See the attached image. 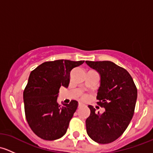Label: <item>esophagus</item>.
I'll use <instances>...</instances> for the list:
<instances>
[{
    "label": "esophagus",
    "instance_id": "34e87169",
    "mask_svg": "<svg viewBox=\"0 0 153 153\" xmlns=\"http://www.w3.org/2000/svg\"><path fill=\"white\" fill-rule=\"evenodd\" d=\"M83 106V104H81V103H79V104H78V107H81V106Z\"/></svg>",
    "mask_w": 153,
    "mask_h": 153
}]
</instances>
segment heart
Masks as SVG:
<instances>
[{
    "label": "heart",
    "mask_w": 153,
    "mask_h": 153,
    "mask_svg": "<svg viewBox=\"0 0 153 153\" xmlns=\"http://www.w3.org/2000/svg\"><path fill=\"white\" fill-rule=\"evenodd\" d=\"M86 98H87V96H86V95H84V96L82 97V99L85 100V99H86Z\"/></svg>",
    "instance_id": "heart-1"
}]
</instances>
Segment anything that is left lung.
<instances>
[{
  "label": "left lung",
  "mask_w": 153,
  "mask_h": 153,
  "mask_svg": "<svg viewBox=\"0 0 153 153\" xmlns=\"http://www.w3.org/2000/svg\"><path fill=\"white\" fill-rule=\"evenodd\" d=\"M99 73L101 85L98 104L104 107L102 114L89 105L90 115L86 120L88 135L98 143H109L119 138L133 116L137 88L132 78L124 68L112 61H86Z\"/></svg>",
  "instance_id": "1"
}]
</instances>
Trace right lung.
Instances as JSON below:
<instances>
[{"label": "right lung", "instance_id": "obj_1", "mask_svg": "<svg viewBox=\"0 0 153 153\" xmlns=\"http://www.w3.org/2000/svg\"><path fill=\"white\" fill-rule=\"evenodd\" d=\"M84 61L56 60L47 61L31 72L24 91V110L31 129L47 141L58 139L65 135L70 120L78 108V101L60 105L59 89L67 88L70 72Z\"/></svg>", "mask_w": 153, "mask_h": 153}]
</instances>
